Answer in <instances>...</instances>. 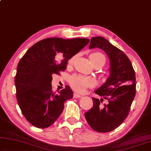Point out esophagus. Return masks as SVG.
Returning <instances> with one entry per match:
<instances>
[{
  "label": "esophagus",
  "instance_id": "1",
  "mask_svg": "<svg viewBox=\"0 0 151 151\" xmlns=\"http://www.w3.org/2000/svg\"><path fill=\"white\" fill-rule=\"evenodd\" d=\"M74 96V98H81V95H79V94H78L77 93H74L73 94Z\"/></svg>",
  "mask_w": 151,
  "mask_h": 151
}]
</instances>
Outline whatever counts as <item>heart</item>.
<instances>
[{
	"label": "heart",
	"mask_w": 151,
	"mask_h": 151,
	"mask_svg": "<svg viewBox=\"0 0 151 151\" xmlns=\"http://www.w3.org/2000/svg\"><path fill=\"white\" fill-rule=\"evenodd\" d=\"M77 55L72 57L68 61L69 65H72L77 59ZM92 63L96 68H101L105 65L106 57L101 52H94L90 56ZM69 83L71 88L78 93H83L88 88H93L96 85V81L94 78L85 77L81 74H74L69 79Z\"/></svg>",
	"instance_id": "obj_1"
}]
</instances>
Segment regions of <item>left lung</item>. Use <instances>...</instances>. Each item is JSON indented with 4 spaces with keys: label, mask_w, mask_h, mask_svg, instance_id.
Segmentation results:
<instances>
[{
    "label": "left lung",
    "mask_w": 151,
    "mask_h": 151,
    "mask_svg": "<svg viewBox=\"0 0 151 151\" xmlns=\"http://www.w3.org/2000/svg\"><path fill=\"white\" fill-rule=\"evenodd\" d=\"M89 47H99L107 54L110 61V76L94 91L101 99L92 98L93 106L85 113L92 129L108 132L121 125L126 119L136 93L135 72L126 54L107 39L92 37ZM104 99L107 104H101Z\"/></svg>",
    "instance_id": "8db88e82"
}]
</instances>
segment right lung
Here are the masks:
<instances>
[{
	"instance_id": "add662e5",
	"label": "right lung",
	"mask_w": 151,
	"mask_h": 151,
	"mask_svg": "<svg viewBox=\"0 0 151 151\" xmlns=\"http://www.w3.org/2000/svg\"><path fill=\"white\" fill-rule=\"evenodd\" d=\"M88 39L47 38L29 48L20 60L15 76L17 99L21 112L32 125L49 127L63 112L64 103L72 99L68 86L56 94L52 90V75L65 71L68 59L89 43ZM63 57L59 64L55 59Z\"/></svg>"
}]
</instances>
